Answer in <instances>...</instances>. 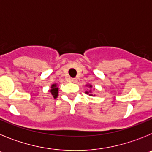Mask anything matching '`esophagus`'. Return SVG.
<instances>
[{
    "label": "esophagus",
    "instance_id": "34e87169",
    "mask_svg": "<svg viewBox=\"0 0 152 152\" xmlns=\"http://www.w3.org/2000/svg\"><path fill=\"white\" fill-rule=\"evenodd\" d=\"M71 81H72V83H77V78H72V80H71Z\"/></svg>",
    "mask_w": 152,
    "mask_h": 152
}]
</instances>
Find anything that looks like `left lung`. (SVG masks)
I'll list each match as a JSON object with an SVG mask.
<instances>
[{
	"mask_svg": "<svg viewBox=\"0 0 152 152\" xmlns=\"http://www.w3.org/2000/svg\"><path fill=\"white\" fill-rule=\"evenodd\" d=\"M87 87H89L90 88H92V85H91V84H87ZM85 93L87 94H89L90 96H95L94 94H91V90H90L89 91H86Z\"/></svg>",
	"mask_w": 152,
	"mask_h": 152,
	"instance_id": "1",
	"label": "left lung"
}]
</instances>
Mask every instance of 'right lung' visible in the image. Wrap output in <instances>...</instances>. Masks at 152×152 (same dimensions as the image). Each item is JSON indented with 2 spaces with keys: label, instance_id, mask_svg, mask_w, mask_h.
I'll list each match as a JSON object with an SVG mask.
<instances>
[{
  "label": "right lung",
  "instance_id": "add662e5",
  "mask_svg": "<svg viewBox=\"0 0 152 152\" xmlns=\"http://www.w3.org/2000/svg\"><path fill=\"white\" fill-rule=\"evenodd\" d=\"M50 93L52 94V96H53L55 99H56V98L58 97V88L57 84H54L51 86Z\"/></svg>",
  "mask_w": 152,
  "mask_h": 152
}]
</instances>
